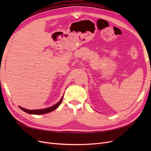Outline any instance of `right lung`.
Listing matches in <instances>:
<instances>
[{
    "mask_svg": "<svg viewBox=\"0 0 151 151\" xmlns=\"http://www.w3.org/2000/svg\"><path fill=\"white\" fill-rule=\"evenodd\" d=\"M62 99H63V97L61 98L60 101H59L56 104H55L54 106H53L52 107L48 108H45V109H33V110H29V109H24V108L20 107V106H19V108L22 109V111L26 112L27 113L34 114V115H42V114H45V113H49V112H51V111L55 110V109H56L59 106V105H60V103H62Z\"/></svg>",
    "mask_w": 151,
    "mask_h": 151,
    "instance_id": "add662e5",
    "label": "right lung"
}]
</instances>
